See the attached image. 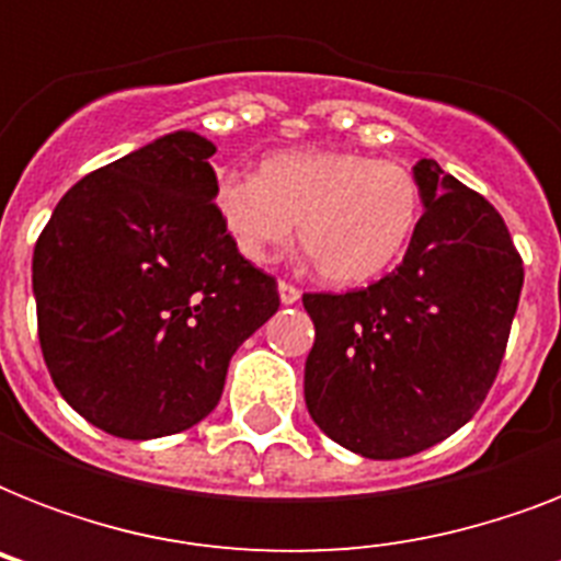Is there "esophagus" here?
<instances>
[{
    "label": "esophagus",
    "mask_w": 561,
    "mask_h": 561,
    "mask_svg": "<svg viewBox=\"0 0 561 561\" xmlns=\"http://www.w3.org/2000/svg\"><path fill=\"white\" fill-rule=\"evenodd\" d=\"M299 297H302V290H299L297 285H290V282H285V279L279 282V299L285 302V306H294Z\"/></svg>",
    "instance_id": "obj_1"
}]
</instances>
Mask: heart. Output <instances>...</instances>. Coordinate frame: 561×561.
Listing matches in <instances>:
<instances>
[{
	"label": "heart",
	"mask_w": 561,
	"mask_h": 561,
	"mask_svg": "<svg viewBox=\"0 0 561 561\" xmlns=\"http://www.w3.org/2000/svg\"><path fill=\"white\" fill-rule=\"evenodd\" d=\"M215 209L247 262H271L299 224V244L325 282L364 285L408 250L422 192L404 162L306 148L271 153L259 174H218Z\"/></svg>",
	"instance_id": "heart-1"
}]
</instances>
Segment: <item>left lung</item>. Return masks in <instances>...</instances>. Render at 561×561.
I'll list each match as a JSON object with an SVG mask.
<instances>
[{
	"instance_id": "left-lung-1",
	"label": "left lung",
	"mask_w": 561,
	"mask_h": 561,
	"mask_svg": "<svg viewBox=\"0 0 561 561\" xmlns=\"http://www.w3.org/2000/svg\"><path fill=\"white\" fill-rule=\"evenodd\" d=\"M425 211L401 264L360 290L306 294V404L325 436L399 460L469 422L504 360L524 264L501 211L434 160L413 169Z\"/></svg>"
}]
</instances>
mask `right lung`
Here are the masks:
<instances>
[{"label": "right lung", "instance_id": "1", "mask_svg": "<svg viewBox=\"0 0 561 561\" xmlns=\"http://www.w3.org/2000/svg\"><path fill=\"white\" fill-rule=\"evenodd\" d=\"M215 145L178 130L78 180L34 247L48 375L122 439L209 416L229 358L279 308L276 279L232 244L215 209Z\"/></svg>", "mask_w": 561, "mask_h": 561}]
</instances>
